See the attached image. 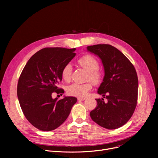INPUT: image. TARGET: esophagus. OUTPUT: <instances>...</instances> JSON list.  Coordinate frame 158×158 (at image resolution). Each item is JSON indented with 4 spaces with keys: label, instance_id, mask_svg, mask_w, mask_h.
Instances as JSON below:
<instances>
[{
    "label": "esophagus",
    "instance_id": "34e87169",
    "mask_svg": "<svg viewBox=\"0 0 158 158\" xmlns=\"http://www.w3.org/2000/svg\"><path fill=\"white\" fill-rule=\"evenodd\" d=\"M85 99V98H81V97H79V98H77V100L79 101H83Z\"/></svg>",
    "mask_w": 158,
    "mask_h": 158
}]
</instances>
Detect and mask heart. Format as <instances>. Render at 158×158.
I'll list each match as a JSON object with an SVG mask.
<instances>
[{"instance_id": "heart-1", "label": "heart", "mask_w": 158, "mask_h": 158, "mask_svg": "<svg viewBox=\"0 0 158 158\" xmlns=\"http://www.w3.org/2000/svg\"><path fill=\"white\" fill-rule=\"evenodd\" d=\"M78 63L82 68L88 72V79L92 81L95 85L100 84L102 81L103 76L101 72L98 70V63L95 58L91 55H85L81 57L78 60ZM72 66L67 64L64 66L61 72V76L64 81L69 82L72 77ZM92 88V83L88 82L86 83H74L70 85L67 88V93L72 96L78 97H85Z\"/></svg>"}]
</instances>
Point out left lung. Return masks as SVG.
<instances>
[{
  "instance_id": "8db88e82",
  "label": "left lung",
  "mask_w": 158,
  "mask_h": 158,
  "mask_svg": "<svg viewBox=\"0 0 158 158\" xmlns=\"http://www.w3.org/2000/svg\"><path fill=\"white\" fill-rule=\"evenodd\" d=\"M88 51L98 56L104 69L103 81L97 92L106 98H96L90 117L98 125L108 129H117L131 118L137 104L138 79L136 70L118 49L107 44L87 47Z\"/></svg>"
}]
</instances>
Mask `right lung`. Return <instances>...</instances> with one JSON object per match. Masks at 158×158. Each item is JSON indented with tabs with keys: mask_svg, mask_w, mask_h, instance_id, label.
Segmentation results:
<instances>
[{
	"mask_svg": "<svg viewBox=\"0 0 158 158\" xmlns=\"http://www.w3.org/2000/svg\"><path fill=\"white\" fill-rule=\"evenodd\" d=\"M75 51V48H44L30 58L20 74L17 96L21 109L27 120L41 131L60 126L77 102L73 97L60 100L52 97L54 93H64L57 85L62 80L64 66L76 56Z\"/></svg>",
	"mask_w": 158,
	"mask_h": 158,
	"instance_id": "obj_1",
	"label": "right lung"
}]
</instances>
